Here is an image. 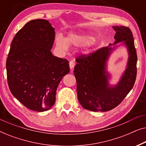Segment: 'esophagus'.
Segmentation results:
<instances>
[{
	"label": "esophagus",
	"mask_w": 146,
	"mask_h": 146,
	"mask_svg": "<svg viewBox=\"0 0 146 146\" xmlns=\"http://www.w3.org/2000/svg\"><path fill=\"white\" fill-rule=\"evenodd\" d=\"M69 66H70V69H73L74 67L75 66V62L72 60H71L70 62H69Z\"/></svg>",
	"instance_id": "esophagus-1"
}]
</instances>
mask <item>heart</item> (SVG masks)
Returning <instances> with one entry per match:
<instances>
[{
  "instance_id": "1",
  "label": "heart",
  "mask_w": 146,
  "mask_h": 146,
  "mask_svg": "<svg viewBox=\"0 0 146 146\" xmlns=\"http://www.w3.org/2000/svg\"><path fill=\"white\" fill-rule=\"evenodd\" d=\"M94 36L84 33H72L68 35L66 38L58 35L55 40L56 45L64 50L68 48L69 45L74 46H83L89 44L94 40Z\"/></svg>"
}]
</instances>
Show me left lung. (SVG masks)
<instances>
[{
    "label": "left lung",
    "mask_w": 146,
    "mask_h": 146,
    "mask_svg": "<svg viewBox=\"0 0 146 146\" xmlns=\"http://www.w3.org/2000/svg\"><path fill=\"white\" fill-rule=\"evenodd\" d=\"M115 42L88 55L76 59L74 74L76 80L78 99L84 109L93 111H107L117 106L134 85L137 74V54L133 35L129 28L114 26ZM121 42L129 52L125 72L117 85L109 84L110 75L107 71V62L111 53ZM115 45L112 47L111 45ZM119 46V45H118Z\"/></svg>",
    "instance_id": "left-lung-1"
}]
</instances>
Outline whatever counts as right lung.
I'll return each instance as SVG.
<instances>
[{
    "mask_svg": "<svg viewBox=\"0 0 146 146\" xmlns=\"http://www.w3.org/2000/svg\"><path fill=\"white\" fill-rule=\"evenodd\" d=\"M54 29L43 19L31 21L16 34L7 59L8 84L12 94L31 110H48L54 104L60 82L69 73L66 59L50 50Z\"/></svg>",
    "mask_w": 146,
    "mask_h": 146,
    "instance_id": "1",
    "label": "right lung"
}]
</instances>
